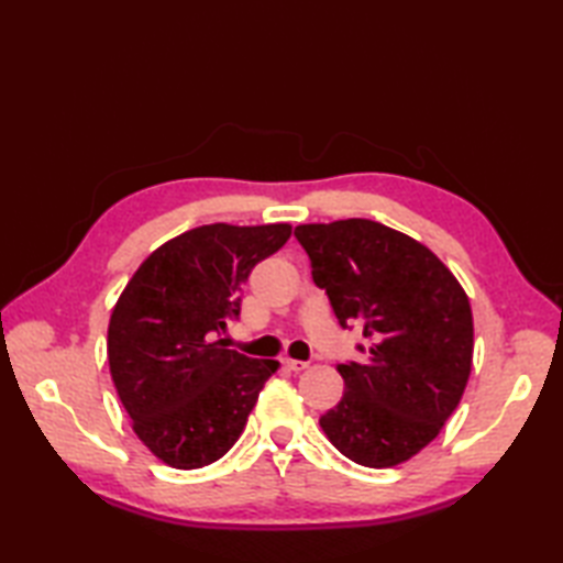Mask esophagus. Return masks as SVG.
Returning a JSON list of instances; mask_svg holds the SVG:
<instances>
[{
    "label": "esophagus",
    "instance_id": "esophagus-1",
    "mask_svg": "<svg viewBox=\"0 0 563 563\" xmlns=\"http://www.w3.org/2000/svg\"><path fill=\"white\" fill-rule=\"evenodd\" d=\"M283 367L285 369H292V373H300V369H305L309 363H305V361H295V357H283Z\"/></svg>",
    "mask_w": 563,
    "mask_h": 563
}]
</instances>
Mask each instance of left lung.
Masks as SVG:
<instances>
[{
	"mask_svg": "<svg viewBox=\"0 0 563 563\" xmlns=\"http://www.w3.org/2000/svg\"><path fill=\"white\" fill-rule=\"evenodd\" d=\"M339 324L361 327L367 361L341 363V401L319 418L345 457L387 470L435 440L472 373L470 297L433 251L373 220L295 227Z\"/></svg>",
	"mask_w": 563,
	"mask_h": 563,
	"instance_id": "obj_1",
	"label": "left lung"
}]
</instances>
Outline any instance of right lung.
Wrapping results in <instances>:
<instances>
[{
  "mask_svg": "<svg viewBox=\"0 0 563 563\" xmlns=\"http://www.w3.org/2000/svg\"><path fill=\"white\" fill-rule=\"evenodd\" d=\"M292 234L288 222L202 224L154 249L118 297L109 367L135 435L174 470H198L242 435L278 361L224 349L251 268Z\"/></svg>",
  "mask_w": 563,
  "mask_h": 563,
  "instance_id": "obj_1",
  "label": "right lung"
}]
</instances>
